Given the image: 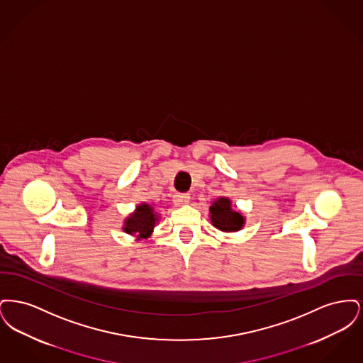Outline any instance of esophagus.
<instances>
[{
  "instance_id": "1",
  "label": "esophagus",
  "mask_w": 363,
  "mask_h": 363,
  "mask_svg": "<svg viewBox=\"0 0 363 363\" xmlns=\"http://www.w3.org/2000/svg\"><path fill=\"white\" fill-rule=\"evenodd\" d=\"M190 200V194L188 193H175L173 196V201L175 206H185Z\"/></svg>"
}]
</instances>
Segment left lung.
Listing matches in <instances>:
<instances>
[{
    "instance_id": "obj_1",
    "label": "left lung",
    "mask_w": 363,
    "mask_h": 363,
    "mask_svg": "<svg viewBox=\"0 0 363 363\" xmlns=\"http://www.w3.org/2000/svg\"><path fill=\"white\" fill-rule=\"evenodd\" d=\"M209 218L212 225L225 233L240 231L245 225V218L231 208V200L227 197H219L212 201L209 207Z\"/></svg>"
}]
</instances>
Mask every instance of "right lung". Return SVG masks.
<instances>
[{
  "label": "right lung",
  "instance_id": "obj_1",
  "mask_svg": "<svg viewBox=\"0 0 363 363\" xmlns=\"http://www.w3.org/2000/svg\"><path fill=\"white\" fill-rule=\"evenodd\" d=\"M156 223H157V215L154 208L147 203H143V204H138L135 212L125 219L122 230L126 234L136 235L138 240H143V238L145 240L152 234Z\"/></svg>",
  "mask_w": 363,
  "mask_h": 363
}]
</instances>
